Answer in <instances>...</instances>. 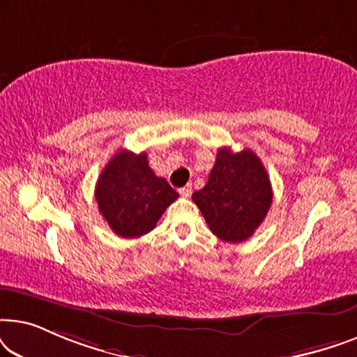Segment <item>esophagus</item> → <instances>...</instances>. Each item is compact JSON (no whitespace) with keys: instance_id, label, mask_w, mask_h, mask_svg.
<instances>
[{"instance_id":"34e87169","label":"esophagus","mask_w":357,"mask_h":357,"mask_svg":"<svg viewBox=\"0 0 357 357\" xmlns=\"http://www.w3.org/2000/svg\"><path fill=\"white\" fill-rule=\"evenodd\" d=\"M178 193L182 195L183 198H188L190 195H192V185H187V187H182L178 190Z\"/></svg>"}]
</instances>
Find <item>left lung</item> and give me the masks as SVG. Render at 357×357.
Here are the masks:
<instances>
[{
	"instance_id": "8db88e82",
	"label": "left lung",
	"mask_w": 357,
	"mask_h": 357,
	"mask_svg": "<svg viewBox=\"0 0 357 357\" xmlns=\"http://www.w3.org/2000/svg\"><path fill=\"white\" fill-rule=\"evenodd\" d=\"M192 198L214 236L238 243L252 237L266 218L273 192L265 165L253 151L221 148L208 183Z\"/></svg>"
}]
</instances>
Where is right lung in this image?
Instances as JSON below:
<instances>
[{
  "mask_svg": "<svg viewBox=\"0 0 357 357\" xmlns=\"http://www.w3.org/2000/svg\"><path fill=\"white\" fill-rule=\"evenodd\" d=\"M178 193L149 167L148 154L121 149L109 160L96 185L99 211L123 238L153 231Z\"/></svg>",
  "mask_w": 357,
  "mask_h": 357,
  "instance_id": "add662e5",
  "label": "right lung"
}]
</instances>
